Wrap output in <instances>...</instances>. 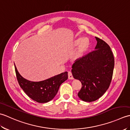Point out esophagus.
<instances>
[{"label": "esophagus", "mask_w": 130, "mask_h": 130, "mask_svg": "<svg viewBox=\"0 0 130 130\" xmlns=\"http://www.w3.org/2000/svg\"><path fill=\"white\" fill-rule=\"evenodd\" d=\"M68 78L69 79H73V76L72 75V73H71V71H68Z\"/></svg>", "instance_id": "esophagus-1"}]
</instances>
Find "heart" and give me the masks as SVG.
Returning a JSON list of instances; mask_svg holds the SVG:
<instances>
[{
	"label": "heart",
	"mask_w": 130,
	"mask_h": 130,
	"mask_svg": "<svg viewBox=\"0 0 130 130\" xmlns=\"http://www.w3.org/2000/svg\"><path fill=\"white\" fill-rule=\"evenodd\" d=\"M81 42L80 46V51L81 52L84 51L88 47L89 45V41L87 38H78V40L75 41V44L76 45H78Z\"/></svg>",
	"instance_id": "obj_1"
}]
</instances>
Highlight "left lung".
Masks as SVG:
<instances>
[{"label":"left lung","mask_w":130,"mask_h":130,"mask_svg":"<svg viewBox=\"0 0 130 130\" xmlns=\"http://www.w3.org/2000/svg\"><path fill=\"white\" fill-rule=\"evenodd\" d=\"M95 38L97 43L94 50L77 59L71 70L74 78L82 83L78 96L88 102L97 100L108 89L115 66L109 46L99 38Z\"/></svg>","instance_id":"left-lung-1"}]
</instances>
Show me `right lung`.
I'll use <instances>...</instances> for the list:
<instances>
[{
    "label": "right lung",
    "instance_id": "obj_1",
    "mask_svg": "<svg viewBox=\"0 0 130 130\" xmlns=\"http://www.w3.org/2000/svg\"><path fill=\"white\" fill-rule=\"evenodd\" d=\"M14 68L17 79L21 88L29 98L41 103L51 101L56 95L60 85L68 78V72L65 71L45 80L31 82L23 78L19 74L15 64Z\"/></svg>",
    "mask_w": 130,
    "mask_h": 130
}]
</instances>
